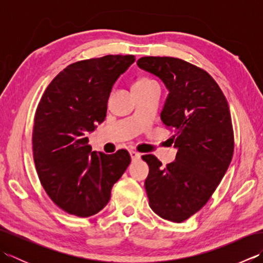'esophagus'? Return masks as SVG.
I'll return each instance as SVG.
<instances>
[{
    "label": "esophagus",
    "instance_id": "obj_1",
    "mask_svg": "<svg viewBox=\"0 0 263 263\" xmlns=\"http://www.w3.org/2000/svg\"><path fill=\"white\" fill-rule=\"evenodd\" d=\"M130 156H131V159L132 160H137V159L140 158V154H138L137 152H135V150H131Z\"/></svg>",
    "mask_w": 263,
    "mask_h": 263
}]
</instances>
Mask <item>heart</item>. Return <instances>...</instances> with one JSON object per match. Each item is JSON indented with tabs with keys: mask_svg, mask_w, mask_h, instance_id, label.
Returning a JSON list of instances; mask_svg holds the SVG:
<instances>
[{
	"mask_svg": "<svg viewBox=\"0 0 263 263\" xmlns=\"http://www.w3.org/2000/svg\"><path fill=\"white\" fill-rule=\"evenodd\" d=\"M152 85H156V82L152 79H149V78H147V77H143V78H140V79L135 82V85H133V89L143 88V87H148V86H152Z\"/></svg>",
	"mask_w": 263,
	"mask_h": 263,
	"instance_id": "obj_1",
	"label": "heart"
}]
</instances>
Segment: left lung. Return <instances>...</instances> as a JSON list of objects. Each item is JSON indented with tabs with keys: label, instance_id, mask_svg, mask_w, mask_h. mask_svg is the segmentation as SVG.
Segmentation results:
<instances>
[{
	"label": "left lung",
	"instance_id": "obj_1",
	"mask_svg": "<svg viewBox=\"0 0 263 263\" xmlns=\"http://www.w3.org/2000/svg\"><path fill=\"white\" fill-rule=\"evenodd\" d=\"M138 66L168 90L160 119L174 130L170 140L175 161L161 167L154 155L144 182L150 208L166 220L182 222L208 202L234 153V133L226 97L204 70L175 58L144 57Z\"/></svg>",
	"mask_w": 263,
	"mask_h": 263
}]
</instances>
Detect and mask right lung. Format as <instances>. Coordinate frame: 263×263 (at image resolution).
<instances>
[{
  "instance_id": "add662e5",
  "label": "right lung",
  "mask_w": 263,
  "mask_h": 263,
  "mask_svg": "<svg viewBox=\"0 0 263 263\" xmlns=\"http://www.w3.org/2000/svg\"><path fill=\"white\" fill-rule=\"evenodd\" d=\"M133 55H106L72 63L49 83L36 109L32 152L48 197L71 215H96L131 163L126 150L91 152L87 135L105 121L115 81Z\"/></svg>"
}]
</instances>
